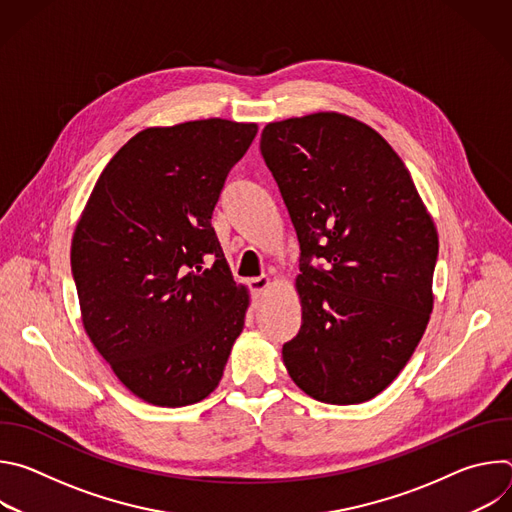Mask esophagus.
Returning <instances> with one entry per match:
<instances>
[{
	"label": "esophagus",
	"mask_w": 512,
	"mask_h": 512,
	"mask_svg": "<svg viewBox=\"0 0 512 512\" xmlns=\"http://www.w3.org/2000/svg\"><path fill=\"white\" fill-rule=\"evenodd\" d=\"M249 289H251V296L257 300L259 296H263L265 291L271 287V279L267 275H261V277H255V279H249Z\"/></svg>",
	"instance_id": "esophagus-1"
}]
</instances>
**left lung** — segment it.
Instances as JSON below:
<instances>
[{
    "label": "left lung",
    "mask_w": 512,
    "mask_h": 512,
    "mask_svg": "<svg viewBox=\"0 0 512 512\" xmlns=\"http://www.w3.org/2000/svg\"><path fill=\"white\" fill-rule=\"evenodd\" d=\"M259 145L302 251V326L283 344L285 369L322 403L369 401L429 322L433 218L403 160L358 119L322 111L267 123Z\"/></svg>",
    "instance_id": "left-lung-1"
}]
</instances>
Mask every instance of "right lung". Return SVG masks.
Wrapping results in <instances>:
<instances>
[{
  "label": "right lung",
  "mask_w": 512,
  "mask_h": 512,
  "mask_svg": "<svg viewBox=\"0 0 512 512\" xmlns=\"http://www.w3.org/2000/svg\"><path fill=\"white\" fill-rule=\"evenodd\" d=\"M257 123L200 119L133 135L101 172L70 247L87 336L139 399L184 407L221 383L245 326L210 225Z\"/></svg>",
  "instance_id": "obj_1"
}]
</instances>
